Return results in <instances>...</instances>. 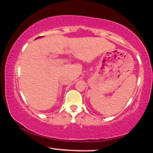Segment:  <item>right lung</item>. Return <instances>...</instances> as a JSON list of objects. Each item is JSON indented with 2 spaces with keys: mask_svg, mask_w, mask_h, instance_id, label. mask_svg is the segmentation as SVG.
Returning <instances> with one entry per match:
<instances>
[{
  "mask_svg": "<svg viewBox=\"0 0 153 153\" xmlns=\"http://www.w3.org/2000/svg\"><path fill=\"white\" fill-rule=\"evenodd\" d=\"M39 37H40V36H39ZM39 37H38V38H39Z\"/></svg>",
  "mask_w": 153,
  "mask_h": 153,
  "instance_id": "obj_1",
  "label": "right lung"
}]
</instances>
